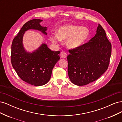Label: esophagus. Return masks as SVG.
Instances as JSON below:
<instances>
[{
    "label": "esophagus",
    "instance_id": "obj_1",
    "mask_svg": "<svg viewBox=\"0 0 122 122\" xmlns=\"http://www.w3.org/2000/svg\"><path fill=\"white\" fill-rule=\"evenodd\" d=\"M60 55H61V57L62 58H65L67 56V54L65 52H64V51H62V52H61Z\"/></svg>",
    "mask_w": 122,
    "mask_h": 122
}]
</instances>
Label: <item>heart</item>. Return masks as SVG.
I'll list each match as a JSON object with an SVG mask.
<instances>
[{
    "mask_svg": "<svg viewBox=\"0 0 122 122\" xmlns=\"http://www.w3.org/2000/svg\"><path fill=\"white\" fill-rule=\"evenodd\" d=\"M90 36V31L86 27L74 25H65L57 29L56 34L50 36L53 43L58 44L60 40H66V45L69 48H78L86 42Z\"/></svg>",
    "mask_w": 122,
    "mask_h": 122,
    "instance_id": "obj_1",
    "label": "heart"
}]
</instances>
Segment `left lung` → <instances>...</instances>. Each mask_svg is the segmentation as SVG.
Segmentation results:
<instances>
[{
    "mask_svg": "<svg viewBox=\"0 0 122 122\" xmlns=\"http://www.w3.org/2000/svg\"><path fill=\"white\" fill-rule=\"evenodd\" d=\"M96 32L88 43L69 50L68 75L77 86H84L96 80L108 67L112 44L99 24Z\"/></svg>",
    "mask_w": 122,
    "mask_h": 122,
    "instance_id": "obj_1",
    "label": "left lung"
}]
</instances>
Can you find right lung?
<instances>
[{
  "instance_id": "obj_1",
  "label": "right lung",
  "mask_w": 122,
  "mask_h": 122,
  "mask_svg": "<svg viewBox=\"0 0 122 122\" xmlns=\"http://www.w3.org/2000/svg\"><path fill=\"white\" fill-rule=\"evenodd\" d=\"M42 21L36 19L27 22L12 44L10 58L13 68L22 80L35 86H43L49 81L54 66L60 59V51L51 50L45 43L32 52L24 48L23 36L25 31L34 29L47 35V27L40 24Z\"/></svg>"
}]
</instances>
